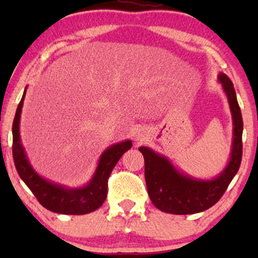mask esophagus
Listing matches in <instances>:
<instances>
[{
	"instance_id": "34e87169",
	"label": "esophagus",
	"mask_w": 258,
	"mask_h": 258,
	"mask_svg": "<svg viewBox=\"0 0 258 258\" xmlns=\"http://www.w3.org/2000/svg\"><path fill=\"white\" fill-rule=\"evenodd\" d=\"M135 137H136L137 141H143L144 140V134H143L142 130H139V132L136 133Z\"/></svg>"
}]
</instances>
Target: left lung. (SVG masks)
Masks as SVG:
<instances>
[{
    "label": "left lung",
    "instance_id": "8db88e82",
    "mask_svg": "<svg viewBox=\"0 0 258 258\" xmlns=\"http://www.w3.org/2000/svg\"><path fill=\"white\" fill-rule=\"evenodd\" d=\"M227 95L232 116V146L229 162L216 177L195 178L178 171L163 155L148 147H140L144 157V176L148 194L157 209L168 214L188 215L209 209L216 204L237 174L242 161L243 119L234 84L223 73L218 75Z\"/></svg>",
    "mask_w": 258,
    "mask_h": 258
}]
</instances>
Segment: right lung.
Listing matches in <instances>:
<instances>
[{
  "mask_svg": "<svg viewBox=\"0 0 258 258\" xmlns=\"http://www.w3.org/2000/svg\"><path fill=\"white\" fill-rule=\"evenodd\" d=\"M27 87L16 109L13 123V157L20 177L26 183L38 202L52 213L64 215H84L98 209L104 203L108 194V178L122 155L133 146L130 140L115 143L107 148L98 160L93 177L84 186L69 188L45 179L31 167L21 142L20 119Z\"/></svg>",
  "mask_w": 258,
  "mask_h": 258,
  "instance_id": "add662e5",
  "label": "right lung"
}]
</instances>
